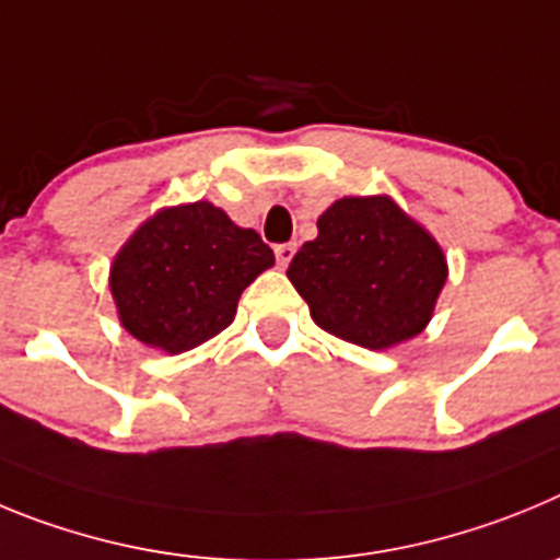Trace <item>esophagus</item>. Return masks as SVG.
<instances>
[{
  "label": "esophagus",
  "instance_id": "obj_1",
  "mask_svg": "<svg viewBox=\"0 0 560 560\" xmlns=\"http://www.w3.org/2000/svg\"><path fill=\"white\" fill-rule=\"evenodd\" d=\"M295 256V243H284V245H276V261H279V268H287Z\"/></svg>",
  "mask_w": 560,
  "mask_h": 560
}]
</instances>
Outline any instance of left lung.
Masks as SVG:
<instances>
[{
    "mask_svg": "<svg viewBox=\"0 0 560 560\" xmlns=\"http://www.w3.org/2000/svg\"><path fill=\"white\" fill-rule=\"evenodd\" d=\"M446 276L435 236L390 195L335 200L287 270L320 329L371 351L421 335Z\"/></svg>",
    "mask_w": 560,
    "mask_h": 560,
    "instance_id": "obj_1",
    "label": "left lung"
}]
</instances>
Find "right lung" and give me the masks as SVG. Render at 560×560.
Masks as SVG:
<instances>
[{
  "mask_svg": "<svg viewBox=\"0 0 560 560\" xmlns=\"http://www.w3.org/2000/svg\"><path fill=\"white\" fill-rule=\"evenodd\" d=\"M273 265L254 229L195 200L144 220L110 261L108 287L128 335L184 354L231 326L245 287Z\"/></svg>",
  "mask_w": 560,
  "mask_h": 560,
  "instance_id": "obj_1",
  "label": "right lung"
}]
</instances>
